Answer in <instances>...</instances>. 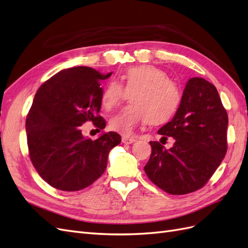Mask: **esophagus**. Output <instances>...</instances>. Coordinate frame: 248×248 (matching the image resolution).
<instances>
[{"mask_svg":"<svg viewBox=\"0 0 248 248\" xmlns=\"http://www.w3.org/2000/svg\"><path fill=\"white\" fill-rule=\"evenodd\" d=\"M134 141H136V140H134L133 138H128V137H123L122 138V142H123V144H126V145H130Z\"/></svg>","mask_w":248,"mask_h":248,"instance_id":"esophagus-1","label":"esophagus"}]
</instances>
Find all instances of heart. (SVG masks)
Masks as SVG:
<instances>
[{
	"instance_id": "heart-1",
	"label": "heart",
	"mask_w": 248,
	"mask_h": 248,
	"mask_svg": "<svg viewBox=\"0 0 248 248\" xmlns=\"http://www.w3.org/2000/svg\"><path fill=\"white\" fill-rule=\"evenodd\" d=\"M129 94L127 104L109 120V128L131 136L136 127L147 121L150 125L168 122L175 115L180 101L179 87L162 69L153 65L130 67L120 76V84L110 80L101 94L102 107L110 110Z\"/></svg>"
}]
</instances>
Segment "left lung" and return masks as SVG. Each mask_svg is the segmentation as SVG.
<instances>
[{"label": "left lung", "mask_w": 248, "mask_h": 248, "mask_svg": "<svg viewBox=\"0 0 248 248\" xmlns=\"http://www.w3.org/2000/svg\"><path fill=\"white\" fill-rule=\"evenodd\" d=\"M228 122L216 88L202 78H190L174 118L158 130L162 139H175L174 146L150 141L152 153L144 168L148 178L177 196L202 188L226 156Z\"/></svg>", "instance_id": "1"}]
</instances>
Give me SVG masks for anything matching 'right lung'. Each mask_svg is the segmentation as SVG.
<instances>
[{"label": "right lung", "instance_id": "right-lung-1", "mask_svg": "<svg viewBox=\"0 0 248 248\" xmlns=\"http://www.w3.org/2000/svg\"><path fill=\"white\" fill-rule=\"evenodd\" d=\"M111 76L85 66L61 70L37 91L26 120L29 155L40 177L64 191H78L102 176L110 150L121 142L117 132L92 140L81 134L92 121L100 129L101 80Z\"/></svg>", "mask_w": 248, "mask_h": 248}]
</instances>
